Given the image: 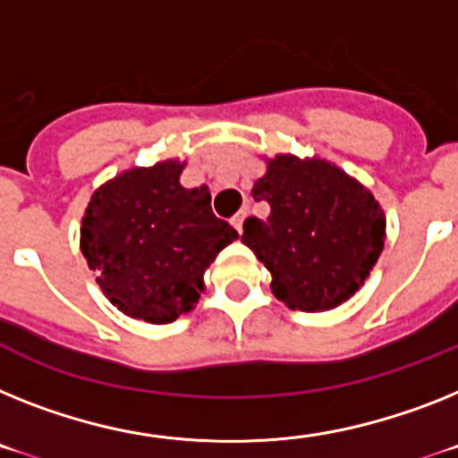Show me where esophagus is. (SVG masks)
<instances>
[{"label":"esophagus","mask_w":458,"mask_h":458,"mask_svg":"<svg viewBox=\"0 0 458 458\" xmlns=\"http://www.w3.org/2000/svg\"><path fill=\"white\" fill-rule=\"evenodd\" d=\"M244 218H247V211H237L235 216H233V225H235V230L242 235V230H244Z\"/></svg>","instance_id":"esophagus-1"}]
</instances>
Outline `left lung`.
Instances as JSON below:
<instances>
[{"label": "left lung", "mask_w": 458, "mask_h": 458, "mask_svg": "<svg viewBox=\"0 0 458 458\" xmlns=\"http://www.w3.org/2000/svg\"><path fill=\"white\" fill-rule=\"evenodd\" d=\"M270 216L244 221L242 242L291 310L326 312L349 301L384 249V211L366 186L321 157L276 156L251 188Z\"/></svg>", "instance_id": "1"}]
</instances>
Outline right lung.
Segmentation results:
<instances>
[{"label":"right lung","mask_w":458,"mask_h":458,"mask_svg":"<svg viewBox=\"0 0 458 458\" xmlns=\"http://www.w3.org/2000/svg\"><path fill=\"white\" fill-rule=\"evenodd\" d=\"M179 160L134 167L92 193L81 221V251L99 288L123 314L172 324L205 291V270L235 242L214 216L209 188H183Z\"/></svg>","instance_id":"right-lung-1"}]
</instances>
